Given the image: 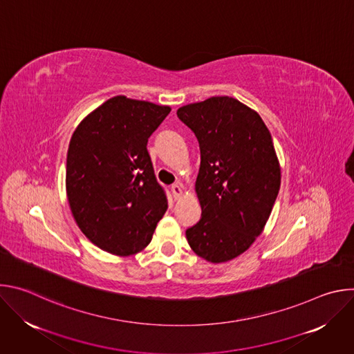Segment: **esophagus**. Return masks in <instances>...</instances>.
Segmentation results:
<instances>
[{"label":"esophagus","instance_id":"1","mask_svg":"<svg viewBox=\"0 0 354 354\" xmlns=\"http://www.w3.org/2000/svg\"><path fill=\"white\" fill-rule=\"evenodd\" d=\"M171 190H172L174 197H175V198H179V197L182 196V193H183V186H182L180 183H174V185L171 186Z\"/></svg>","mask_w":354,"mask_h":354}]
</instances>
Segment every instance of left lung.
Masks as SVG:
<instances>
[{"instance_id": "1", "label": "left lung", "mask_w": 354, "mask_h": 354, "mask_svg": "<svg viewBox=\"0 0 354 354\" xmlns=\"http://www.w3.org/2000/svg\"><path fill=\"white\" fill-rule=\"evenodd\" d=\"M196 134L201 218L186 230L194 254L228 262L255 242L279 194L281 172L272 134L258 112L235 97L213 96L178 109Z\"/></svg>"}]
</instances>
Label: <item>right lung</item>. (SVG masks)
Instances as JSON below:
<instances>
[{
  "instance_id": "obj_1",
  "label": "right lung",
  "mask_w": 354,
  "mask_h": 354,
  "mask_svg": "<svg viewBox=\"0 0 354 354\" xmlns=\"http://www.w3.org/2000/svg\"><path fill=\"white\" fill-rule=\"evenodd\" d=\"M169 112L119 95L73 133L66 171L70 209L84 235L112 255L142 250L168 209L147 142Z\"/></svg>"
}]
</instances>
